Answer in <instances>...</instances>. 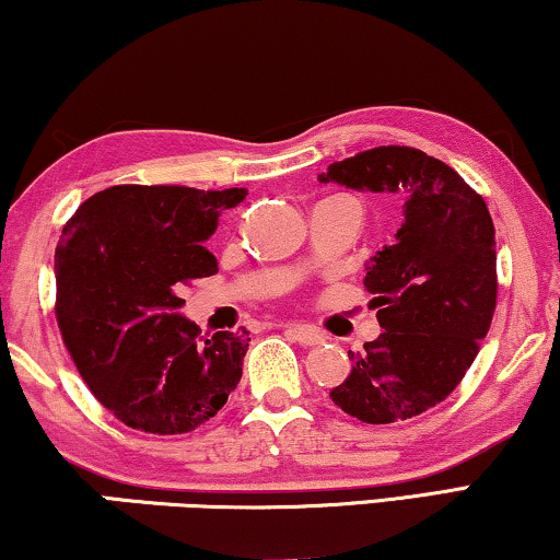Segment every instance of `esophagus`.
Instances as JSON below:
<instances>
[{"instance_id": "1", "label": "esophagus", "mask_w": 560, "mask_h": 560, "mask_svg": "<svg viewBox=\"0 0 560 560\" xmlns=\"http://www.w3.org/2000/svg\"><path fill=\"white\" fill-rule=\"evenodd\" d=\"M287 335L291 340L304 345V348H314V345L325 342V335L317 332V329L304 327V325H287Z\"/></svg>"}]
</instances>
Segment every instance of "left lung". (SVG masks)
I'll use <instances>...</instances> for the list:
<instances>
[{
  "label": "left lung",
  "instance_id": "obj_1",
  "mask_svg": "<svg viewBox=\"0 0 560 560\" xmlns=\"http://www.w3.org/2000/svg\"><path fill=\"white\" fill-rule=\"evenodd\" d=\"M404 202L393 246L365 266L383 332L329 390L365 423L413 419L452 393L492 325L498 302L494 225L485 200L441 160L411 147H375L317 177Z\"/></svg>",
  "mask_w": 560,
  "mask_h": 560
}]
</instances>
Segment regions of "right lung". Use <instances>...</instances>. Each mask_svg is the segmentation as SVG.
<instances>
[{"label": "right lung", "instance_id": "obj_1", "mask_svg": "<svg viewBox=\"0 0 560 560\" xmlns=\"http://www.w3.org/2000/svg\"><path fill=\"white\" fill-rule=\"evenodd\" d=\"M246 187L116 185L85 200L55 248L58 325L93 396L126 427L187 434L225 406L250 337L179 314L183 283L218 271L205 241Z\"/></svg>", "mask_w": 560, "mask_h": 560}]
</instances>
